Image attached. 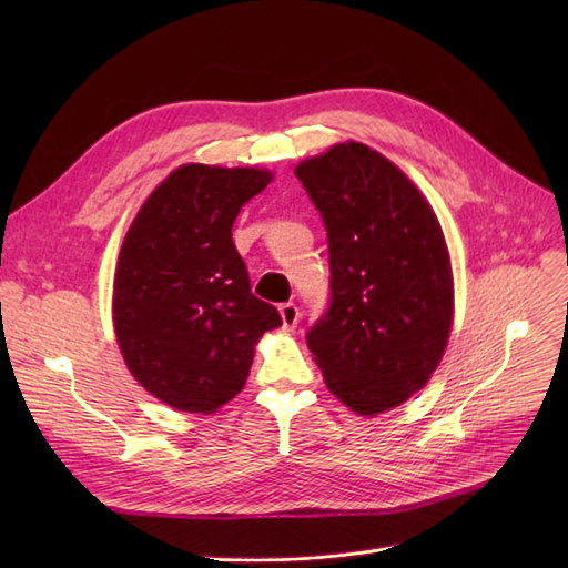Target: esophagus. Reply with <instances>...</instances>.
Segmentation results:
<instances>
[{
    "label": "esophagus",
    "instance_id": "34e87169",
    "mask_svg": "<svg viewBox=\"0 0 568 568\" xmlns=\"http://www.w3.org/2000/svg\"><path fill=\"white\" fill-rule=\"evenodd\" d=\"M280 315H282V324H284L286 332H291L298 324V307H296V303H291V301L282 303L280 305Z\"/></svg>",
    "mask_w": 568,
    "mask_h": 568
}]
</instances>
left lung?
I'll use <instances>...</instances> for the list:
<instances>
[{"mask_svg":"<svg viewBox=\"0 0 568 568\" xmlns=\"http://www.w3.org/2000/svg\"><path fill=\"white\" fill-rule=\"evenodd\" d=\"M329 244V307L305 341L336 398L359 415L405 403L438 367L453 326V270L436 213L365 144L296 165Z\"/></svg>","mask_w":568,"mask_h":568,"instance_id":"obj_1","label":"left lung"}]
</instances>
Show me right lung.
Instances as JSON below:
<instances>
[{"label":"right lung","mask_w":568,"mask_h":568,"mask_svg":"<svg viewBox=\"0 0 568 568\" xmlns=\"http://www.w3.org/2000/svg\"><path fill=\"white\" fill-rule=\"evenodd\" d=\"M272 182L257 168L189 163L136 213L120 248L113 326L132 376L182 412L211 415L244 388L253 346L282 326L251 294L232 225Z\"/></svg>","instance_id":"right-lung-1"}]
</instances>
